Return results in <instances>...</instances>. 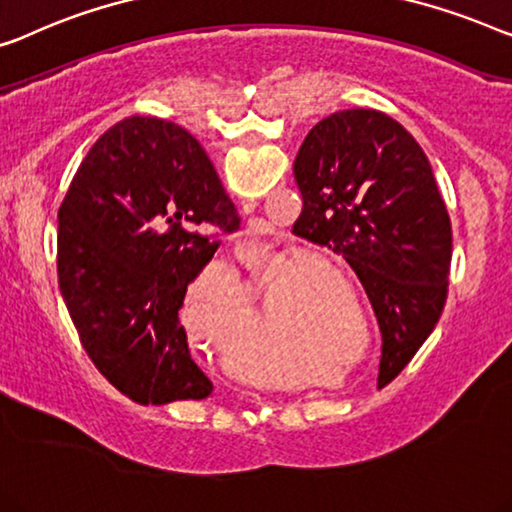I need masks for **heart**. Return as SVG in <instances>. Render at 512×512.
Here are the masks:
<instances>
[{"mask_svg":"<svg viewBox=\"0 0 512 512\" xmlns=\"http://www.w3.org/2000/svg\"><path fill=\"white\" fill-rule=\"evenodd\" d=\"M240 263L254 268L247 256ZM263 311L258 332L265 342H293L309 355L325 358L335 367H351L369 351V328L355 305L351 284L335 270H305L302 265L279 258L258 263ZM323 301L328 308H321ZM323 305V304H322ZM324 306V305H323ZM251 295L238 277L219 281L203 279L184 295L182 318L189 335L207 346H224L249 318ZM335 372H316L281 358L279 385L330 383Z\"/></svg>","mask_w":512,"mask_h":512,"instance_id":"1","label":"heart"}]
</instances>
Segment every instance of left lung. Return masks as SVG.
<instances>
[{"mask_svg":"<svg viewBox=\"0 0 512 512\" xmlns=\"http://www.w3.org/2000/svg\"><path fill=\"white\" fill-rule=\"evenodd\" d=\"M293 175L302 194L293 233L358 274L381 328L379 383H390L448 298L453 233L432 166L397 120L348 108L307 133Z\"/></svg>","mask_w":512,"mask_h":512,"instance_id":"left-lung-1","label":"left lung"}]
</instances>
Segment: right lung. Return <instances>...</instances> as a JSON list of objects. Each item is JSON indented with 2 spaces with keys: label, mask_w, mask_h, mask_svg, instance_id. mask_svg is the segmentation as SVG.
<instances>
[{
  "label": "right lung",
  "mask_w": 512,
  "mask_h": 512,
  "mask_svg": "<svg viewBox=\"0 0 512 512\" xmlns=\"http://www.w3.org/2000/svg\"><path fill=\"white\" fill-rule=\"evenodd\" d=\"M240 214L201 143L157 117H127L92 145L57 233L59 288L94 367L138 404L205 399L180 311L187 286Z\"/></svg>",
  "instance_id": "1"
}]
</instances>
